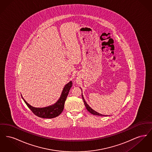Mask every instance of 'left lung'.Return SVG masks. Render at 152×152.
Returning a JSON list of instances; mask_svg holds the SVG:
<instances>
[{"mask_svg": "<svg viewBox=\"0 0 152 152\" xmlns=\"http://www.w3.org/2000/svg\"><path fill=\"white\" fill-rule=\"evenodd\" d=\"M82 97H83V101H84V105H85V106L86 107V109H87V110L89 112H90L91 113H92V115H97V116H105V115H101L100 113H99L98 112H96L95 110H94V109H92L91 108L88 104H87V102H86L85 101V100H84V97H83V94H82Z\"/></svg>", "mask_w": 152, "mask_h": 152, "instance_id": "8db88e82", "label": "left lung"}]
</instances>
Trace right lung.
I'll return each mask as SVG.
<instances>
[{"label": "right lung", "instance_id": "add662e5", "mask_svg": "<svg viewBox=\"0 0 152 152\" xmlns=\"http://www.w3.org/2000/svg\"><path fill=\"white\" fill-rule=\"evenodd\" d=\"M72 86V81H70L69 83L65 85V87L64 88L63 91L62 92L61 97H60L59 100L57 101V102L48 107L42 108L33 107L31 106L29 104H28L26 100H24V99H23V97L22 98L25 102V103L26 104V105L28 106V107L36 116L44 118H52L60 115L63 112L66 97Z\"/></svg>", "mask_w": 152, "mask_h": 152}]
</instances>
